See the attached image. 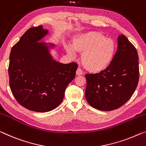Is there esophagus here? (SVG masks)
Returning a JSON list of instances; mask_svg holds the SVG:
<instances>
[{"label": "esophagus", "mask_w": 146, "mask_h": 146, "mask_svg": "<svg viewBox=\"0 0 146 146\" xmlns=\"http://www.w3.org/2000/svg\"><path fill=\"white\" fill-rule=\"evenodd\" d=\"M83 74V71L80 68H78L77 69V71H76V75L77 76H79V75H82Z\"/></svg>", "instance_id": "obj_1"}]
</instances>
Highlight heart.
Here are the masks:
<instances>
[{
    "label": "heart",
    "mask_w": 146,
    "mask_h": 146,
    "mask_svg": "<svg viewBox=\"0 0 146 146\" xmlns=\"http://www.w3.org/2000/svg\"><path fill=\"white\" fill-rule=\"evenodd\" d=\"M67 53L75 56V51L82 54L81 62L84 68L92 73L106 70L112 63L115 52L114 41L100 32H88L76 36L72 46H66Z\"/></svg>",
    "instance_id": "obj_1"
}]
</instances>
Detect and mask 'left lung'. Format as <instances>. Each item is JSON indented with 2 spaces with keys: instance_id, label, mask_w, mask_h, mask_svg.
<instances>
[{
  "instance_id": "left-lung-1",
  "label": "left lung",
  "mask_w": 146,
  "mask_h": 146,
  "mask_svg": "<svg viewBox=\"0 0 146 146\" xmlns=\"http://www.w3.org/2000/svg\"><path fill=\"white\" fill-rule=\"evenodd\" d=\"M85 97L92 107L110 111L123 105L133 96L139 79L136 48L125 36L117 38V49L106 70L86 74Z\"/></svg>"
}]
</instances>
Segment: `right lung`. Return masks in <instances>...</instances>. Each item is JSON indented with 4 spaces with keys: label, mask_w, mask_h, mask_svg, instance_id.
<instances>
[{
    "label": "right lung",
    "mask_w": 146,
    "mask_h": 146,
    "mask_svg": "<svg viewBox=\"0 0 146 146\" xmlns=\"http://www.w3.org/2000/svg\"><path fill=\"white\" fill-rule=\"evenodd\" d=\"M48 33L43 26L32 27L13 46L8 68L10 86L23 107L38 112L56 108L75 77L77 64H62L52 58L54 44L39 42Z\"/></svg>",
    "instance_id": "right-lung-1"
}]
</instances>
